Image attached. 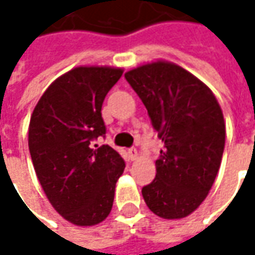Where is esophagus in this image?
<instances>
[{"label": "esophagus", "instance_id": "obj_1", "mask_svg": "<svg viewBox=\"0 0 255 255\" xmlns=\"http://www.w3.org/2000/svg\"><path fill=\"white\" fill-rule=\"evenodd\" d=\"M129 157H130V160H136L137 157H139V153L137 150L133 147V149H129Z\"/></svg>", "mask_w": 255, "mask_h": 255}]
</instances>
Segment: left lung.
Here are the masks:
<instances>
[{
    "instance_id": "obj_1",
    "label": "left lung",
    "mask_w": 255,
    "mask_h": 255,
    "mask_svg": "<svg viewBox=\"0 0 255 255\" xmlns=\"http://www.w3.org/2000/svg\"><path fill=\"white\" fill-rule=\"evenodd\" d=\"M125 78L163 143L156 177L142 189L144 203L162 219L187 217L207 197L220 169L226 143L220 105L207 85L169 61L140 65Z\"/></svg>"
}]
</instances>
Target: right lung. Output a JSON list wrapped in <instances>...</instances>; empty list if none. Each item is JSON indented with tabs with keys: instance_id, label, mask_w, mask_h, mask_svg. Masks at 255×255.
<instances>
[{
	"instance_id": "obj_1",
	"label": "right lung",
	"mask_w": 255,
	"mask_h": 255,
	"mask_svg": "<svg viewBox=\"0 0 255 255\" xmlns=\"http://www.w3.org/2000/svg\"><path fill=\"white\" fill-rule=\"evenodd\" d=\"M123 74L113 66H76L48 86L31 115L28 146L45 196L65 220L89 227L112 210L122 156L109 144L102 103Z\"/></svg>"
}]
</instances>
